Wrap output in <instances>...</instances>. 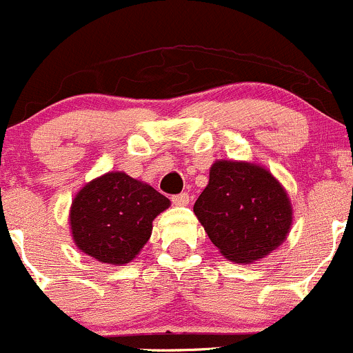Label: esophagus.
<instances>
[{"instance_id":"1","label":"esophagus","mask_w":353,"mask_h":353,"mask_svg":"<svg viewBox=\"0 0 353 353\" xmlns=\"http://www.w3.org/2000/svg\"><path fill=\"white\" fill-rule=\"evenodd\" d=\"M171 201H173V204H176V206H187L190 201V197L187 192H182V194H176V196L171 197Z\"/></svg>"}]
</instances>
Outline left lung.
<instances>
[{"label": "left lung", "instance_id": "left-lung-1", "mask_svg": "<svg viewBox=\"0 0 353 353\" xmlns=\"http://www.w3.org/2000/svg\"><path fill=\"white\" fill-rule=\"evenodd\" d=\"M194 213L225 258L251 263L286 239L293 211L284 189L267 170L216 161Z\"/></svg>", "mask_w": 353, "mask_h": 353}]
</instances>
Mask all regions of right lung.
I'll list each match as a JSON object with an SVG mask.
<instances>
[{"instance_id":"1","label":"right lung","mask_w":353,"mask_h":353,"mask_svg":"<svg viewBox=\"0 0 353 353\" xmlns=\"http://www.w3.org/2000/svg\"><path fill=\"white\" fill-rule=\"evenodd\" d=\"M170 199L126 173H107L83 187L70 208L74 243L102 263L124 265L152 234Z\"/></svg>"}]
</instances>
